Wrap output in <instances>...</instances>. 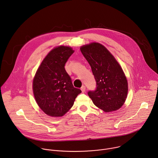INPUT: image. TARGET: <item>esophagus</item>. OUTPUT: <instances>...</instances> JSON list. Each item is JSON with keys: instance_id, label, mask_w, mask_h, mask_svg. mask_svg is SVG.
Returning a JSON list of instances; mask_svg holds the SVG:
<instances>
[{"instance_id": "34e87169", "label": "esophagus", "mask_w": 158, "mask_h": 158, "mask_svg": "<svg viewBox=\"0 0 158 158\" xmlns=\"http://www.w3.org/2000/svg\"><path fill=\"white\" fill-rule=\"evenodd\" d=\"M81 90L82 93H84L85 91V87L84 86V85H82V86L81 88Z\"/></svg>"}]
</instances>
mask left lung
<instances>
[{"instance_id": "left-lung-1", "label": "left lung", "mask_w": 158, "mask_h": 158, "mask_svg": "<svg viewBox=\"0 0 158 158\" xmlns=\"http://www.w3.org/2000/svg\"><path fill=\"white\" fill-rule=\"evenodd\" d=\"M80 50L89 64L97 87L88 96L98 108L105 112L118 110L128 94V82L124 72L114 56L99 43L82 45Z\"/></svg>"}]
</instances>
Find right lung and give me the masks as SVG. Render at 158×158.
<instances>
[{
  "mask_svg": "<svg viewBox=\"0 0 158 158\" xmlns=\"http://www.w3.org/2000/svg\"><path fill=\"white\" fill-rule=\"evenodd\" d=\"M74 52L69 46L53 48L38 68L33 80L36 102L46 114L60 117L73 107L76 98L81 93L73 86L65 69V64Z\"/></svg>",
  "mask_w": 158,
  "mask_h": 158,
  "instance_id": "right-lung-1",
  "label": "right lung"
}]
</instances>
